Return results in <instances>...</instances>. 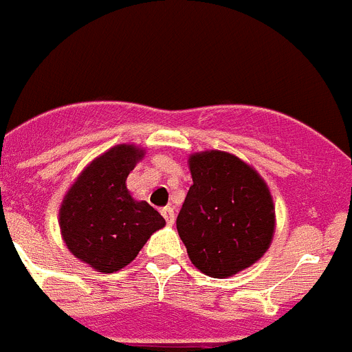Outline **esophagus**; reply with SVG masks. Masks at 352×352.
<instances>
[{
    "instance_id": "34e87169",
    "label": "esophagus",
    "mask_w": 352,
    "mask_h": 352,
    "mask_svg": "<svg viewBox=\"0 0 352 352\" xmlns=\"http://www.w3.org/2000/svg\"><path fill=\"white\" fill-rule=\"evenodd\" d=\"M160 213L164 214V219H166V222L169 223V226H173L174 220H176V217H174V210L170 206H166V208H162Z\"/></svg>"
}]
</instances>
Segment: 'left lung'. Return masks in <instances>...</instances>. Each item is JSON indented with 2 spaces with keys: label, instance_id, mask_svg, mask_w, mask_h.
<instances>
[{
  "label": "left lung",
  "instance_id": "8db88e82",
  "mask_svg": "<svg viewBox=\"0 0 352 352\" xmlns=\"http://www.w3.org/2000/svg\"><path fill=\"white\" fill-rule=\"evenodd\" d=\"M194 185L176 227L192 264L204 275L227 278L264 256L275 232L270 188L254 167L219 149L188 158Z\"/></svg>",
  "mask_w": 352,
  "mask_h": 352
}]
</instances>
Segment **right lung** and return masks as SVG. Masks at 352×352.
<instances>
[{
	"label": "right lung",
	"instance_id": "1",
	"mask_svg": "<svg viewBox=\"0 0 352 352\" xmlns=\"http://www.w3.org/2000/svg\"><path fill=\"white\" fill-rule=\"evenodd\" d=\"M144 149L118 144L96 157L68 188L60 208V229L68 250L102 273L132 263L166 220L126 188L130 170Z\"/></svg>",
	"mask_w": 352,
	"mask_h": 352
}]
</instances>
